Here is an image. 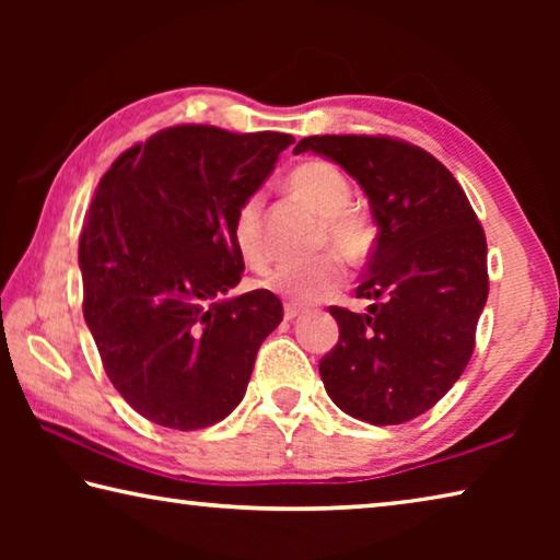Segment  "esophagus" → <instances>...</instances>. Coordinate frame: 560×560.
<instances>
[{"label":"esophagus","mask_w":560,"mask_h":560,"mask_svg":"<svg viewBox=\"0 0 560 560\" xmlns=\"http://www.w3.org/2000/svg\"><path fill=\"white\" fill-rule=\"evenodd\" d=\"M301 316V308L299 306H293V303H287V306H283V318L287 320H293V318H299Z\"/></svg>","instance_id":"obj_1"}]
</instances>
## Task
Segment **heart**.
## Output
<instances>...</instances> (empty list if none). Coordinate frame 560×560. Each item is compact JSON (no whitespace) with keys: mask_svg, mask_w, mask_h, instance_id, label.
<instances>
[{"mask_svg":"<svg viewBox=\"0 0 560 560\" xmlns=\"http://www.w3.org/2000/svg\"><path fill=\"white\" fill-rule=\"evenodd\" d=\"M287 185L301 202L320 217V240H326L348 261L363 259L373 242V226L350 207V183L336 165L326 160H308L289 173ZM234 249L246 267L261 269L269 261L261 232L259 195L246 197L236 207L232 220ZM346 271L336 254H320L314 259L283 261L264 277L261 287L293 303H316L343 287Z\"/></svg>","mask_w":560,"mask_h":560,"instance_id":"obj_1","label":"heart"}]
</instances>
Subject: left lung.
<instances>
[{"label":"left lung","mask_w":560,"mask_h":560,"mask_svg":"<svg viewBox=\"0 0 560 560\" xmlns=\"http://www.w3.org/2000/svg\"><path fill=\"white\" fill-rule=\"evenodd\" d=\"M334 160L363 187L377 224L358 299L330 306L338 343L320 381L355 420L402 424L459 381L489 296L487 236L457 179L428 150L385 136H311L293 153Z\"/></svg>","instance_id":"8db88e82"}]
</instances>
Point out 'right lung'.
Masks as SVG:
<instances>
[{"label": "right lung", "instance_id": "obj_1", "mask_svg": "<svg viewBox=\"0 0 560 560\" xmlns=\"http://www.w3.org/2000/svg\"><path fill=\"white\" fill-rule=\"evenodd\" d=\"M291 143L175 126L101 177L79 240L83 318L113 387L145 420L202 430L242 402L283 306L267 289L230 293L244 271L232 220Z\"/></svg>", "mask_w": 560, "mask_h": 560}]
</instances>
